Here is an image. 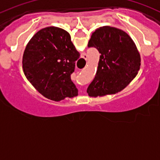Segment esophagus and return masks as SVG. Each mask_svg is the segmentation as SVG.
I'll use <instances>...</instances> for the list:
<instances>
[{
	"instance_id": "34e87169",
	"label": "esophagus",
	"mask_w": 160,
	"mask_h": 160,
	"mask_svg": "<svg viewBox=\"0 0 160 160\" xmlns=\"http://www.w3.org/2000/svg\"><path fill=\"white\" fill-rule=\"evenodd\" d=\"M83 58L86 59V60H87V55H86V54L83 55Z\"/></svg>"
}]
</instances>
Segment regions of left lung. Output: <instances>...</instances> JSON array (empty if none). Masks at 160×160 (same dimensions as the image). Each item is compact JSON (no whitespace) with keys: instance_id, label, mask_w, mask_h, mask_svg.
Here are the masks:
<instances>
[{"instance_id":"left-lung-1","label":"left lung","mask_w":160,"mask_h":160,"mask_svg":"<svg viewBox=\"0 0 160 160\" xmlns=\"http://www.w3.org/2000/svg\"><path fill=\"white\" fill-rule=\"evenodd\" d=\"M89 48L101 55L97 73L87 88L89 96L115 94L125 88L140 68V54L135 42L124 31L102 26L92 33Z\"/></svg>"}]
</instances>
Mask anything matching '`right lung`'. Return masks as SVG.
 <instances>
[{"mask_svg":"<svg viewBox=\"0 0 160 160\" xmlns=\"http://www.w3.org/2000/svg\"><path fill=\"white\" fill-rule=\"evenodd\" d=\"M80 53L70 33L55 26L36 32L25 47L22 67L27 79L49 99L60 101L78 95L70 75Z\"/></svg>","mask_w":160,"mask_h":160,"instance_id":"1","label":"right lung"}]
</instances>
